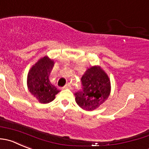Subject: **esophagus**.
<instances>
[{
	"mask_svg": "<svg viewBox=\"0 0 149 149\" xmlns=\"http://www.w3.org/2000/svg\"><path fill=\"white\" fill-rule=\"evenodd\" d=\"M71 88V85H70V83H68L65 86L63 87V89H70Z\"/></svg>",
	"mask_w": 149,
	"mask_h": 149,
	"instance_id": "34e87169",
	"label": "esophagus"
}]
</instances>
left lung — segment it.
Here are the masks:
<instances>
[{
  "label": "left lung",
  "instance_id": "left-lung-1",
  "mask_svg": "<svg viewBox=\"0 0 149 149\" xmlns=\"http://www.w3.org/2000/svg\"><path fill=\"white\" fill-rule=\"evenodd\" d=\"M82 89L74 94L76 102L86 111H93L102 105L111 93V81L100 66H92L81 77Z\"/></svg>",
  "mask_w": 149,
  "mask_h": 149
}]
</instances>
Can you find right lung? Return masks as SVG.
<instances>
[{
	"mask_svg": "<svg viewBox=\"0 0 149 149\" xmlns=\"http://www.w3.org/2000/svg\"><path fill=\"white\" fill-rule=\"evenodd\" d=\"M54 63L52 60L45 56L33 65L27 74L28 90L41 103L52 102L60 92L49 79Z\"/></svg>",
	"mask_w": 149,
	"mask_h": 149,
	"instance_id": "1",
	"label": "right lung"
}]
</instances>
